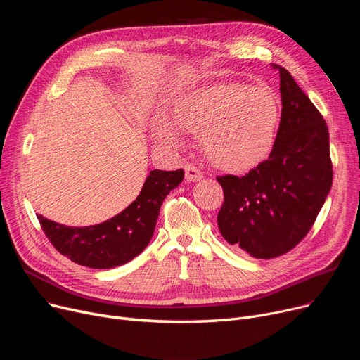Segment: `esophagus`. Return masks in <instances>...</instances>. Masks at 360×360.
Masks as SVG:
<instances>
[{
    "mask_svg": "<svg viewBox=\"0 0 360 360\" xmlns=\"http://www.w3.org/2000/svg\"><path fill=\"white\" fill-rule=\"evenodd\" d=\"M201 178H202V172L197 166H194V165H186L185 166V179L186 181L195 182V181H200Z\"/></svg>",
    "mask_w": 360,
    "mask_h": 360,
    "instance_id": "1",
    "label": "esophagus"
}]
</instances>
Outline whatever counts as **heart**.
Returning a JSON list of instances; mask_svg holds the SVG:
<instances>
[{
    "label": "heart",
    "mask_w": 360,
    "mask_h": 360,
    "mask_svg": "<svg viewBox=\"0 0 360 360\" xmlns=\"http://www.w3.org/2000/svg\"><path fill=\"white\" fill-rule=\"evenodd\" d=\"M280 118L281 102L270 87L223 83L188 94L176 105L174 120L159 115L153 134L167 147L184 146L185 131L200 134L216 166L243 172L267 158Z\"/></svg>",
    "instance_id": "heart-1"
}]
</instances>
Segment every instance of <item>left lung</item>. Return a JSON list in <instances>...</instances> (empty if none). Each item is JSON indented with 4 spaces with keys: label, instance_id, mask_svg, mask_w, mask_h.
Instances as JSON below:
<instances>
[{
    "label": "left lung",
    "instance_id": "8db88e82",
    "mask_svg": "<svg viewBox=\"0 0 360 360\" xmlns=\"http://www.w3.org/2000/svg\"><path fill=\"white\" fill-rule=\"evenodd\" d=\"M280 74L281 120L267 160L243 176H217L221 236L254 258L293 250L311 231L333 184L328 127L290 72Z\"/></svg>",
    "mask_w": 360,
    "mask_h": 360
}]
</instances>
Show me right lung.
<instances>
[{
  "label": "right lung",
  "mask_w": 360,
  "mask_h": 360,
  "mask_svg": "<svg viewBox=\"0 0 360 360\" xmlns=\"http://www.w3.org/2000/svg\"><path fill=\"white\" fill-rule=\"evenodd\" d=\"M184 179V170H151L140 195L125 210L103 223L68 228L37 214L53 248L90 269H113L137 257L153 236L160 205Z\"/></svg>",
  "instance_id": "right-lung-1"
}]
</instances>
